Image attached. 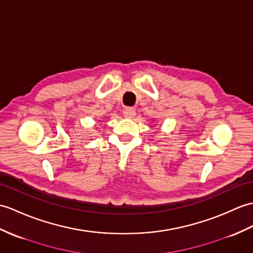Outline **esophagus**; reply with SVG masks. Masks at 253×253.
Here are the masks:
<instances>
[{"instance_id": "obj_1", "label": "esophagus", "mask_w": 253, "mask_h": 253, "mask_svg": "<svg viewBox=\"0 0 253 253\" xmlns=\"http://www.w3.org/2000/svg\"><path fill=\"white\" fill-rule=\"evenodd\" d=\"M123 114H124L126 119H131V117L136 115V111L132 108H125L124 111H123Z\"/></svg>"}]
</instances>
